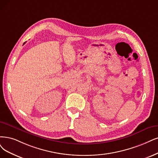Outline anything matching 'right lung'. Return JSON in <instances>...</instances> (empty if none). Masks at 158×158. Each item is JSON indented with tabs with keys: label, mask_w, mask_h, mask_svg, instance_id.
Masks as SVG:
<instances>
[{
	"label": "right lung",
	"mask_w": 158,
	"mask_h": 158,
	"mask_svg": "<svg viewBox=\"0 0 158 158\" xmlns=\"http://www.w3.org/2000/svg\"><path fill=\"white\" fill-rule=\"evenodd\" d=\"M24 44H25V43H24Z\"/></svg>",
	"instance_id": "1"
}]
</instances>
